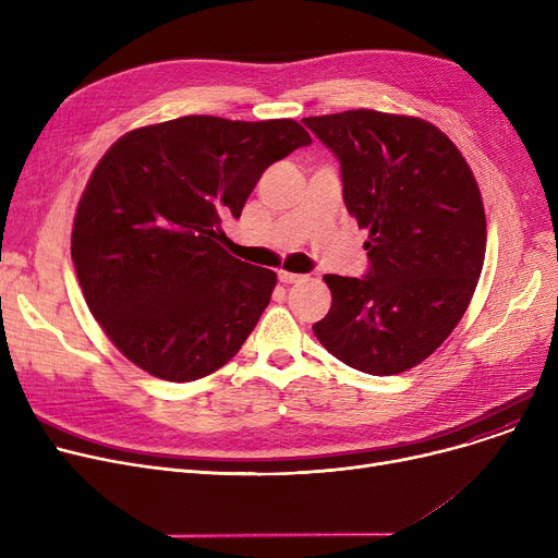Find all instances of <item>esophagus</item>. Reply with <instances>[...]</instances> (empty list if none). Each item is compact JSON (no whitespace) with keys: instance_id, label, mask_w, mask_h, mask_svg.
<instances>
[{"instance_id":"esophagus-1","label":"esophagus","mask_w":558,"mask_h":558,"mask_svg":"<svg viewBox=\"0 0 558 558\" xmlns=\"http://www.w3.org/2000/svg\"><path fill=\"white\" fill-rule=\"evenodd\" d=\"M303 276H299V274H291V271H284V269H280L278 271V280L282 282V284H294V282H299Z\"/></svg>"}]
</instances>
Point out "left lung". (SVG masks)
<instances>
[{
    "instance_id": "1",
    "label": "left lung",
    "mask_w": 558,
    "mask_h": 558,
    "mask_svg": "<svg viewBox=\"0 0 558 558\" xmlns=\"http://www.w3.org/2000/svg\"><path fill=\"white\" fill-rule=\"evenodd\" d=\"M341 162L350 217L368 230L366 278L328 274L316 339L350 368L396 375L457 328L484 267L486 215L457 144L432 122L368 108L305 117Z\"/></svg>"
}]
</instances>
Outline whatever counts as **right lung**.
<instances>
[{
	"instance_id": "right-lung-1",
	"label": "right lung",
	"mask_w": 558,
	"mask_h": 558,
	"mask_svg": "<svg viewBox=\"0 0 558 558\" xmlns=\"http://www.w3.org/2000/svg\"><path fill=\"white\" fill-rule=\"evenodd\" d=\"M294 120L213 114L140 126L117 140L76 205L72 259L97 324L120 353L167 383H194L240 353L278 276L232 257L264 169L310 144Z\"/></svg>"
}]
</instances>
